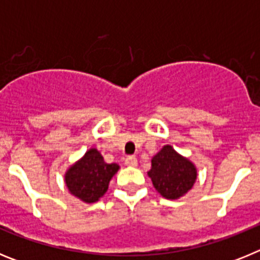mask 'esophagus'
Instances as JSON below:
<instances>
[{
    "label": "esophagus",
    "mask_w": 260,
    "mask_h": 260,
    "mask_svg": "<svg viewBox=\"0 0 260 260\" xmlns=\"http://www.w3.org/2000/svg\"><path fill=\"white\" fill-rule=\"evenodd\" d=\"M125 164L127 165V167H137V157H135V156H127V157L125 158Z\"/></svg>",
    "instance_id": "esophagus-1"
}]
</instances>
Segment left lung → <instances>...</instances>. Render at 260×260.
Returning a JSON list of instances; mask_svg holds the SVG:
<instances>
[{"label": "left lung", "mask_w": 260, "mask_h": 260, "mask_svg": "<svg viewBox=\"0 0 260 260\" xmlns=\"http://www.w3.org/2000/svg\"><path fill=\"white\" fill-rule=\"evenodd\" d=\"M148 177L155 189L167 199H178L191 190L197 180V168L189 158L164 146L151 160Z\"/></svg>", "instance_id": "8db88e82"}]
</instances>
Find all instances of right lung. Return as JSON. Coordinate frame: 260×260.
Returning <instances> with one entry per match:
<instances>
[{"mask_svg":"<svg viewBox=\"0 0 260 260\" xmlns=\"http://www.w3.org/2000/svg\"><path fill=\"white\" fill-rule=\"evenodd\" d=\"M118 169V164H108L96 148H89L83 157L69 168L65 182L70 194L86 203H95L107 192L109 181Z\"/></svg>","mask_w":260,"mask_h":260,"instance_id":"1","label":"right lung"}]
</instances>
